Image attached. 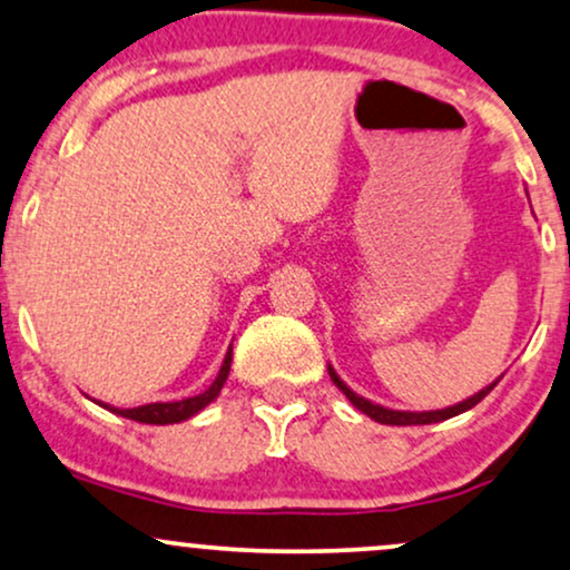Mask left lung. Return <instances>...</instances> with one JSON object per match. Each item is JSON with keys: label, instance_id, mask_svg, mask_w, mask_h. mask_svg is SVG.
Instances as JSON below:
<instances>
[{"label": "left lung", "instance_id": "obj_1", "mask_svg": "<svg viewBox=\"0 0 570 570\" xmlns=\"http://www.w3.org/2000/svg\"><path fill=\"white\" fill-rule=\"evenodd\" d=\"M327 372H330V381H333L335 385H338V389H341L343 393H346V399H348L351 404L356 406V410L364 412V414H367V417L375 420V423H383V425H431V423H441V420L456 417V414H462V412L473 410V406L479 404L481 399L487 396V393H489L491 389H494V385L500 383V377H502V375H500V377H497L494 383H489L487 389H481L479 393H473V396L462 399L460 404L444 406V410H431V412H402V410H389V406L370 402V399H364V396H360V393H356V391H351L348 385L341 381L338 372L333 370V364H327Z\"/></svg>", "mask_w": 570, "mask_h": 570}]
</instances>
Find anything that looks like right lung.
<instances>
[{
	"label": "right lung",
	"mask_w": 570,
	"mask_h": 570,
	"mask_svg": "<svg viewBox=\"0 0 570 570\" xmlns=\"http://www.w3.org/2000/svg\"><path fill=\"white\" fill-rule=\"evenodd\" d=\"M229 367H232V343L227 348V356H224L222 362V370L219 375H216V381L208 385L206 391L198 393V396H187V399H179V402H156V404H142V406H131V410H121V406H110L105 402H97L100 406H105L108 412L114 414H121L126 420H137V423H145V425H174V423H185V420L195 417L200 410H206V406L214 402L216 396H219L224 383H227L229 377Z\"/></svg>",
	"instance_id": "add662e5"
}]
</instances>
